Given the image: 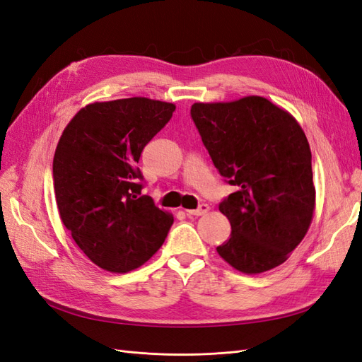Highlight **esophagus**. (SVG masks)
Instances as JSON below:
<instances>
[{"instance_id": "1", "label": "esophagus", "mask_w": 362, "mask_h": 362, "mask_svg": "<svg viewBox=\"0 0 362 362\" xmlns=\"http://www.w3.org/2000/svg\"><path fill=\"white\" fill-rule=\"evenodd\" d=\"M208 210H210V206L206 204H201L196 210H185V211H187L189 216H204L208 213Z\"/></svg>"}]
</instances>
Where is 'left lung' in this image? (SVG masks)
I'll use <instances>...</instances> for the list:
<instances>
[{"label": "left lung", "instance_id": "obj_1", "mask_svg": "<svg viewBox=\"0 0 362 362\" xmlns=\"http://www.w3.org/2000/svg\"><path fill=\"white\" fill-rule=\"evenodd\" d=\"M190 116L216 169L237 189L218 204L231 237L217 254L247 275L282 264L308 231L315 204L310 144L298 120L262 96L198 103Z\"/></svg>", "mask_w": 362, "mask_h": 362}]
</instances>
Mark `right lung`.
Masks as SVG:
<instances>
[{
  "label": "right lung",
  "mask_w": 362,
  "mask_h": 362,
  "mask_svg": "<svg viewBox=\"0 0 362 362\" xmlns=\"http://www.w3.org/2000/svg\"><path fill=\"white\" fill-rule=\"evenodd\" d=\"M175 105L127 98L93 103L64 128L52 161L63 225L96 266L115 273L140 267L161 247L173 223L141 196L140 154Z\"/></svg>",
  "instance_id": "right-lung-1"
}]
</instances>
